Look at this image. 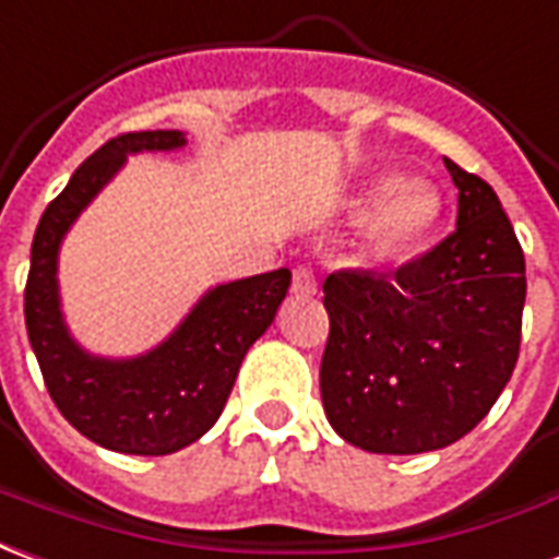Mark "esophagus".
I'll return each mask as SVG.
<instances>
[{
	"label": "esophagus",
	"mask_w": 559,
	"mask_h": 559,
	"mask_svg": "<svg viewBox=\"0 0 559 559\" xmlns=\"http://www.w3.org/2000/svg\"><path fill=\"white\" fill-rule=\"evenodd\" d=\"M292 292L297 297H312L319 292V283H316V274L309 267H295V280H292Z\"/></svg>",
	"instance_id": "obj_1"
}]
</instances>
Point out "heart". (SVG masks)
Masks as SVG:
<instances>
[{"mask_svg":"<svg viewBox=\"0 0 559 559\" xmlns=\"http://www.w3.org/2000/svg\"><path fill=\"white\" fill-rule=\"evenodd\" d=\"M354 214H366L360 250L369 262H399L435 235L443 217L438 187L426 181L374 178L354 195Z\"/></svg>","mask_w":559,"mask_h":559,"instance_id":"1","label":"heart"}]
</instances>
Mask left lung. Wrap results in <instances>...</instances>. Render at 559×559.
I'll use <instances>...</instances> for the list:
<instances>
[{
	"mask_svg": "<svg viewBox=\"0 0 559 559\" xmlns=\"http://www.w3.org/2000/svg\"><path fill=\"white\" fill-rule=\"evenodd\" d=\"M443 163L459 187L450 238L390 276L324 280L321 402L342 441L366 452L450 447L491 411L519 360L521 243L495 190Z\"/></svg>",
	"mask_w": 559,
	"mask_h": 559,
	"instance_id": "obj_1",
	"label": "left lung"
}]
</instances>
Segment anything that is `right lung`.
<instances>
[{"instance_id":"right-lung-1","label":"right lung","mask_w":559,"mask_h":559,"mask_svg":"<svg viewBox=\"0 0 559 559\" xmlns=\"http://www.w3.org/2000/svg\"><path fill=\"white\" fill-rule=\"evenodd\" d=\"M185 145L181 130H142L109 140L47 205L32 240L26 330L44 384L73 429L97 447L128 455L185 450L217 423L240 360L271 328L292 285L288 267L214 285L160 345L136 357H100L73 340L59 297L64 235L130 154Z\"/></svg>"}]
</instances>
